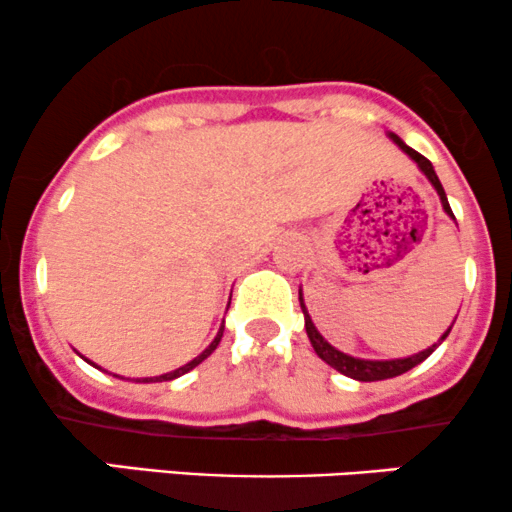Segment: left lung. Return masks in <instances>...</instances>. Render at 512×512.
Returning a JSON list of instances; mask_svg holds the SVG:
<instances>
[{
    "label": "left lung",
    "instance_id": "obj_1",
    "mask_svg": "<svg viewBox=\"0 0 512 512\" xmlns=\"http://www.w3.org/2000/svg\"><path fill=\"white\" fill-rule=\"evenodd\" d=\"M389 137H392L396 145H399L401 152L409 154L413 162L418 164V169H421L423 174H426V179H428L430 183H433V188H435V191H438V195H440L442 210H445L447 215H450L452 220H455V215H452V210H450V203H447L445 188H442V183H440V179H438V174H435L433 164H430L428 159L423 157V154H418L416 149H411L409 145H406V142L401 140V137H396L394 132H389ZM300 307H302V314H304V329H307V336H309V341H312L314 353H317L319 358L324 360L326 365H331L333 370H338V372H341V375H346V377H350V380H358V382H380V380H389V377L404 375V372H409L411 367L421 365L423 360H426L428 355L433 353V350L438 348L442 341H445L447 333L452 331V326H450V329L442 333L438 343H433V346H430V348L421 350V353L409 355V358H396V360H365V358H353V355L341 353V350L333 348L331 343L326 341L324 336H321V333L317 331V326H314L312 317H309L307 307H304L302 290H300ZM452 324H455V321H452Z\"/></svg>",
    "mask_w": 512,
    "mask_h": 512
}]
</instances>
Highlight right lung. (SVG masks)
Masks as SVG:
<instances>
[{"instance_id":"add662e5","label":"right lung","mask_w":512,"mask_h":512,"mask_svg":"<svg viewBox=\"0 0 512 512\" xmlns=\"http://www.w3.org/2000/svg\"><path fill=\"white\" fill-rule=\"evenodd\" d=\"M222 324H225V321H222ZM222 331H225V326H222L220 331H217V336H215V341L210 343L208 348L203 350V353L198 355V358H193L191 363H186L183 367H179V370H174V372H166V375H159V377H142V380H137V382H169V380H176V377H181V375H186V372H191L193 367H198L200 363H203L205 358H208V355H212V350H215L217 346H220V338H222ZM94 365V363H91Z\"/></svg>"}]
</instances>
